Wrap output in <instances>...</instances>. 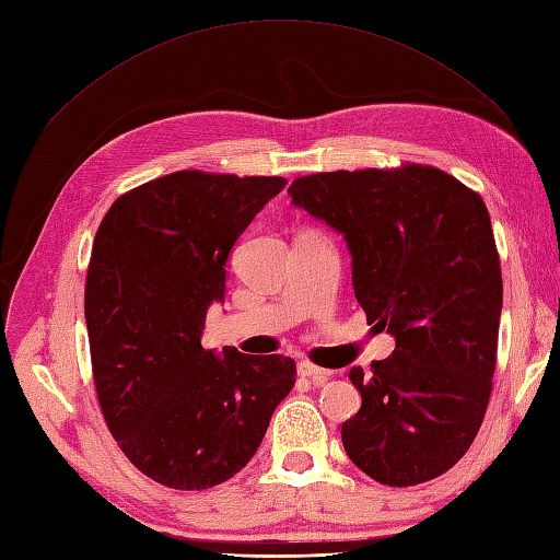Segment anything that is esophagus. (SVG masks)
Here are the masks:
<instances>
[{
	"label": "esophagus",
	"mask_w": 560,
	"mask_h": 560,
	"mask_svg": "<svg viewBox=\"0 0 560 560\" xmlns=\"http://www.w3.org/2000/svg\"><path fill=\"white\" fill-rule=\"evenodd\" d=\"M296 373L302 375V377H306V380H311L313 385H325L327 377H330V371H325V368H318V365H313L308 361L299 363L296 365Z\"/></svg>",
	"instance_id": "1"
}]
</instances>
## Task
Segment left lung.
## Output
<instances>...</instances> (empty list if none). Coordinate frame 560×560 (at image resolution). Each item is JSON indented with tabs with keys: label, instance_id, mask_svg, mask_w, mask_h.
I'll return each instance as SVG.
<instances>
[{
	"label": "left lung",
	"instance_id": "left-lung-1",
	"mask_svg": "<svg viewBox=\"0 0 560 560\" xmlns=\"http://www.w3.org/2000/svg\"><path fill=\"white\" fill-rule=\"evenodd\" d=\"M292 203L342 233L368 323L397 347L353 365L359 413L342 425L368 477L413 487L468 452L492 394L501 264L482 197L434 166L296 177Z\"/></svg>",
	"mask_w": 560,
	"mask_h": 560
}]
</instances>
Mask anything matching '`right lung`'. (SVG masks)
I'll use <instances>...</instances> for the list:
<instances>
[{
	"mask_svg": "<svg viewBox=\"0 0 560 560\" xmlns=\"http://www.w3.org/2000/svg\"><path fill=\"white\" fill-rule=\"evenodd\" d=\"M288 185L177 171L120 195L92 244L85 323L94 389L120 452L171 489L240 472L294 387L290 357L201 347L237 237Z\"/></svg>",
	"mask_w": 560,
	"mask_h": 560,
	"instance_id": "add662e5",
	"label": "right lung"
}]
</instances>
